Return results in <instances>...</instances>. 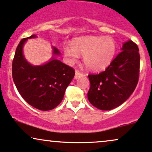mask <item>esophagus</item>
<instances>
[{
  "label": "esophagus",
  "mask_w": 152,
  "mask_h": 152,
  "mask_svg": "<svg viewBox=\"0 0 152 152\" xmlns=\"http://www.w3.org/2000/svg\"><path fill=\"white\" fill-rule=\"evenodd\" d=\"M84 76L83 73L80 72L79 70H76L75 71V79H77V78L81 77Z\"/></svg>",
  "instance_id": "obj_1"
}]
</instances>
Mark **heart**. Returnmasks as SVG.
<instances>
[{
  "label": "heart",
  "mask_w": 152,
  "mask_h": 152,
  "mask_svg": "<svg viewBox=\"0 0 152 152\" xmlns=\"http://www.w3.org/2000/svg\"><path fill=\"white\" fill-rule=\"evenodd\" d=\"M64 52L72 61L83 55V61L87 68L101 71L111 64L117 52V43L110 37L83 36L72 41V45H67Z\"/></svg>",
  "instance_id": "b5f03b06"
}]
</instances>
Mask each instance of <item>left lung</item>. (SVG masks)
I'll list each match as a JSON object with an SVG mask.
<instances>
[{
  "label": "left lung",
  "mask_w": 152,
  "mask_h": 152,
  "mask_svg": "<svg viewBox=\"0 0 152 152\" xmlns=\"http://www.w3.org/2000/svg\"><path fill=\"white\" fill-rule=\"evenodd\" d=\"M104 71L90 74L89 101L102 110H110L124 102L132 94L139 81L140 55L137 45L129 40Z\"/></svg>",
  "instance_id": "1"
}]
</instances>
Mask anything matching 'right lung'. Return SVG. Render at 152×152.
Segmentation results:
<instances>
[{"label": "right lung", "mask_w": 152, "mask_h": 152, "mask_svg": "<svg viewBox=\"0 0 152 152\" xmlns=\"http://www.w3.org/2000/svg\"><path fill=\"white\" fill-rule=\"evenodd\" d=\"M23 38L16 48L12 64V75L16 88L30 105L42 111L53 110L61 102L66 88L74 77L75 69L55 58L40 66L28 63L23 55ZM53 54L60 51L53 48Z\"/></svg>", "instance_id": "1"}]
</instances>
